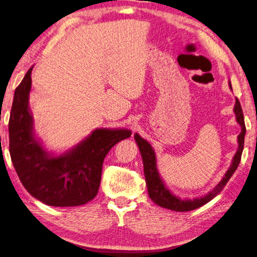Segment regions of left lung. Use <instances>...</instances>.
<instances>
[{
	"instance_id": "left-lung-1",
	"label": "left lung",
	"mask_w": 257,
	"mask_h": 257,
	"mask_svg": "<svg viewBox=\"0 0 257 257\" xmlns=\"http://www.w3.org/2000/svg\"><path fill=\"white\" fill-rule=\"evenodd\" d=\"M229 86L230 89L232 90L230 83H229ZM233 111L235 113L237 123L240 125L241 127V132L238 136L237 153H235V155L233 156L232 163H231L230 167L228 168V171H226V173L224 174L223 179L217 183V186L214 188L212 191H209L207 195H205L203 197H199V198L181 199L178 196H175L173 192L168 190L166 184L164 183L161 175L158 173L156 154H155L153 147L150 146L148 141L139 136L138 133L134 134V139H136L139 150H140L141 153L142 162H144V171H145L146 183H147V188H148L149 197L155 204L161 206V207L171 209V211L188 212V211H192V209L199 208L203 205L207 204L209 200H212L214 197H216L218 193L223 190L225 184L228 183V181L230 180L231 176L233 175V173L239 165V163H240L241 154L243 149V140H245V133H246V126H245V120H243L242 109L238 99H235Z\"/></svg>"
}]
</instances>
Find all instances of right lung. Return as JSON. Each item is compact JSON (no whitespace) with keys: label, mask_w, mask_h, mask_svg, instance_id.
<instances>
[{"label":"right lung","mask_w":257,"mask_h":257,"mask_svg":"<svg viewBox=\"0 0 257 257\" xmlns=\"http://www.w3.org/2000/svg\"><path fill=\"white\" fill-rule=\"evenodd\" d=\"M32 70L15 90L9 119L12 164L34 198L54 207L84 205L99 191L102 164L109 150L132 132L127 128H96L64 154L46 151L34 133L29 109Z\"/></svg>","instance_id":"1"}]
</instances>
